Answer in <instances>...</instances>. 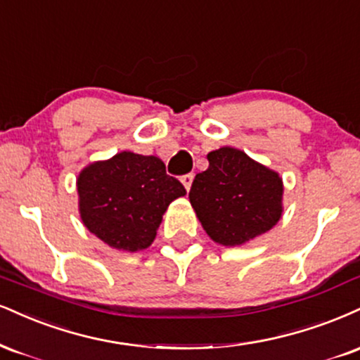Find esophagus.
Returning <instances> with one entry per match:
<instances>
[{
    "label": "esophagus",
    "mask_w": 360,
    "mask_h": 360,
    "mask_svg": "<svg viewBox=\"0 0 360 360\" xmlns=\"http://www.w3.org/2000/svg\"><path fill=\"white\" fill-rule=\"evenodd\" d=\"M193 174H186L181 177V183H183V186L186 188V191H189L191 189V184H193Z\"/></svg>",
    "instance_id": "1"
}]
</instances>
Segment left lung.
Returning <instances> with one entry per match:
<instances>
[{"instance_id": "obj_1", "label": "left lung", "mask_w": 360, "mask_h": 360, "mask_svg": "<svg viewBox=\"0 0 360 360\" xmlns=\"http://www.w3.org/2000/svg\"><path fill=\"white\" fill-rule=\"evenodd\" d=\"M210 166L194 177L189 201L214 243L241 246L265 235L283 213V181L274 169L235 147L206 155Z\"/></svg>"}]
</instances>
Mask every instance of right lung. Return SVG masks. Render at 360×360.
Listing matches in <instances>:
<instances>
[{"label":"right lung","mask_w":360,"mask_h":360,"mask_svg":"<svg viewBox=\"0 0 360 360\" xmlns=\"http://www.w3.org/2000/svg\"><path fill=\"white\" fill-rule=\"evenodd\" d=\"M77 193L85 228L110 248L136 253L153 245L167 206L186 189L159 158L122 150L82 169Z\"/></svg>","instance_id":"obj_1"}]
</instances>
